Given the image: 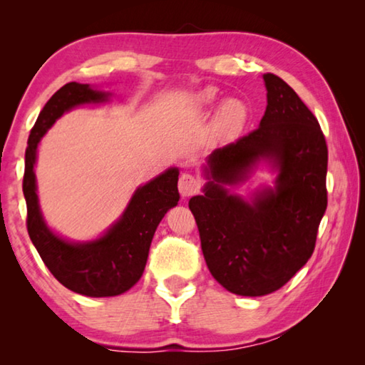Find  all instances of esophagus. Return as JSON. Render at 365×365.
Listing matches in <instances>:
<instances>
[{"label": "esophagus", "mask_w": 365, "mask_h": 365, "mask_svg": "<svg viewBox=\"0 0 365 365\" xmlns=\"http://www.w3.org/2000/svg\"><path fill=\"white\" fill-rule=\"evenodd\" d=\"M197 188H200V183H197V180L193 175L182 174L180 178H178V191H180V195L183 197L195 195Z\"/></svg>", "instance_id": "obj_1"}]
</instances>
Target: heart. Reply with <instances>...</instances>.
Listing matches in <instances>:
<instances>
[{"label": "heart", "mask_w": 365, "mask_h": 365, "mask_svg": "<svg viewBox=\"0 0 365 365\" xmlns=\"http://www.w3.org/2000/svg\"><path fill=\"white\" fill-rule=\"evenodd\" d=\"M215 98H217L215 90L206 88L196 96V101L200 106H209L215 101ZM246 119H248V109L245 104L238 100H227L222 103L215 117V128L220 133H233L245 125Z\"/></svg>", "instance_id": "b5f03b06"}]
</instances>
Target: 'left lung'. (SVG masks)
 I'll list each match as a JSON object with an SVG mask.
<instances>
[{
	"instance_id": "left-lung-1",
	"label": "left lung",
	"mask_w": 365,
	"mask_h": 365,
	"mask_svg": "<svg viewBox=\"0 0 365 365\" xmlns=\"http://www.w3.org/2000/svg\"><path fill=\"white\" fill-rule=\"evenodd\" d=\"M267 108L256 130L207 158L205 195L188 202L207 269L222 287L242 296L282 288L316 248L327 209L325 137L296 91L264 73ZM259 160L279 170L276 187L246 200L227 193Z\"/></svg>"
}]
</instances>
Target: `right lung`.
Returning a JSON list of instances; mask_svg holds the SVG:
<instances>
[{"label":"right lung","instance_id":"obj_1","mask_svg":"<svg viewBox=\"0 0 365 365\" xmlns=\"http://www.w3.org/2000/svg\"><path fill=\"white\" fill-rule=\"evenodd\" d=\"M109 93L71 82L59 88L41 109L26 150L22 190L27 202V232L49 272L59 283L91 298L117 296L130 289L143 275L154 232L165 212L178 202V169H169L140 187L122 217L95 242L71 243L49 230L36 196L34 165L43 135L66 110L78 104L101 103Z\"/></svg>","mask_w":365,"mask_h":365}]
</instances>
